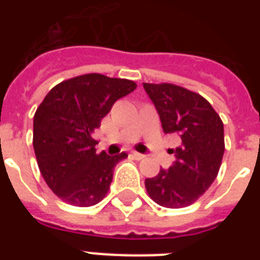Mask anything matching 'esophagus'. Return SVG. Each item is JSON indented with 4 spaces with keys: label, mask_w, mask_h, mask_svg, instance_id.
<instances>
[{
    "label": "esophagus",
    "mask_w": 260,
    "mask_h": 260,
    "mask_svg": "<svg viewBox=\"0 0 260 260\" xmlns=\"http://www.w3.org/2000/svg\"><path fill=\"white\" fill-rule=\"evenodd\" d=\"M131 155H132L136 160H142V159H144V155L140 154V152H136V151H134Z\"/></svg>",
    "instance_id": "esophagus-1"
}]
</instances>
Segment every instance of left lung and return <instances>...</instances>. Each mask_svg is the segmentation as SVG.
Instances as JSON below:
<instances>
[{
	"label": "left lung",
	"mask_w": 260,
	"mask_h": 260,
	"mask_svg": "<svg viewBox=\"0 0 260 260\" xmlns=\"http://www.w3.org/2000/svg\"><path fill=\"white\" fill-rule=\"evenodd\" d=\"M158 110L165 134L181 138L171 152L169 170L147 178V193L158 205L171 209L197 201L217 177L221 166L224 125L220 116L200 94L173 83H143Z\"/></svg>",
	"instance_id": "1"
}]
</instances>
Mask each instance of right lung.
Here are the masks:
<instances>
[{
    "mask_svg": "<svg viewBox=\"0 0 260 260\" xmlns=\"http://www.w3.org/2000/svg\"><path fill=\"white\" fill-rule=\"evenodd\" d=\"M136 89L129 79L85 74L58 83L34 117V150L44 181L62 201L93 206L105 197L125 152L97 154L94 131L118 98Z\"/></svg>",
    "mask_w": 260,
    "mask_h": 260,
    "instance_id": "1",
    "label": "right lung"
}]
</instances>
